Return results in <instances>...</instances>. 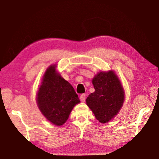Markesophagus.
<instances>
[{
    "mask_svg": "<svg viewBox=\"0 0 159 159\" xmlns=\"http://www.w3.org/2000/svg\"><path fill=\"white\" fill-rule=\"evenodd\" d=\"M86 94H82L81 96H80V100H81V102H85V100H86Z\"/></svg>",
    "mask_w": 159,
    "mask_h": 159,
    "instance_id": "esophagus-1",
    "label": "esophagus"
}]
</instances>
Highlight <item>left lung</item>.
Instances as JSON below:
<instances>
[{
  "label": "left lung",
  "instance_id": "obj_1",
  "mask_svg": "<svg viewBox=\"0 0 159 159\" xmlns=\"http://www.w3.org/2000/svg\"><path fill=\"white\" fill-rule=\"evenodd\" d=\"M94 92L86 98V105L100 123L110 121L123 106L124 91L113 71L99 72L92 79Z\"/></svg>",
  "mask_w": 159,
  "mask_h": 159
}]
</instances>
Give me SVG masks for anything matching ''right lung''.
Listing matches in <instances>:
<instances>
[{
  "mask_svg": "<svg viewBox=\"0 0 159 159\" xmlns=\"http://www.w3.org/2000/svg\"><path fill=\"white\" fill-rule=\"evenodd\" d=\"M36 98L42 114L57 126L64 124L73 107L80 102L71 84L57 72L56 65L46 70Z\"/></svg>",
  "mask_w": 159,
  "mask_h": 159,
  "instance_id": "obj_1",
  "label": "right lung"
}]
</instances>
